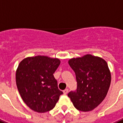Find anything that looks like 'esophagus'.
Masks as SVG:
<instances>
[{
  "mask_svg": "<svg viewBox=\"0 0 123 123\" xmlns=\"http://www.w3.org/2000/svg\"><path fill=\"white\" fill-rule=\"evenodd\" d=\"M68 92V88H66V89H65V90H63V93H64V94H67Z\"/></svg>",
  "mask_w": 123,
  "mask_h": 123,
  "instance_id": "obj_1",
  "label": "esophagus"
}]
</instances>
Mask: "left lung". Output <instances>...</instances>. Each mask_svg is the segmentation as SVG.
I'll return each mask as SVG.
<instances>
[{"label":"left lung","mask_w":123,"mask_h":123,"mask_svg":"<svg viewBox=\"0 0 123 123\" xmlns=\"http://www.w3.org/2000/svg\"><path fill=\"white\" fill-rule=\"evenodd\" d=\"M68 64L76 74L77 88L68 92L74 106L83 112H88L102 102L108 91L111 74L105 60L91 55L72 58Z\"/></svg>","instance_id":"8db88e82"}]
</instances>
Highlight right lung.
Returning <instances> with one entry per match:
<instances>
[{"instance_id":"right-lung-1","label":"right lung","mask_w":123,"mask_h":123,"mask_svg":"<svg viewBox=\"0 0 123 123\" xmlns=\"http://www.w3.org/2000/svg\"><path fill=\"white\" fill-rule=\"evenodd\" d=\"M60 64L59 59L44 56L28 57L19 63L16 72L17 88L31 110L40 113L50 111L63 94L53 75Z\"/></svg>"}]
</instances>
